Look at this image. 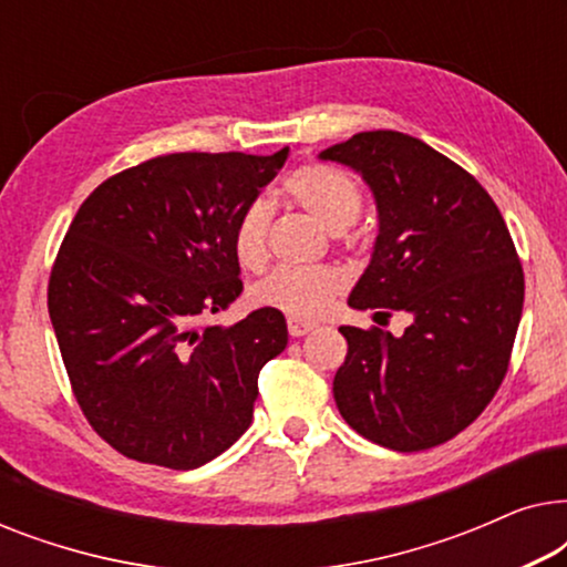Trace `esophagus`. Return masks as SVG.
Wrapping results in <instances>:
<instances>
[{
  "label": "esophagus",
  "mask_w": 567,
  "mask_h": 567,
  "mask_svg": "<svg viewBox=\"0 0 567 567\" xmlns=\"http://www.w3.org/2000/svg\"><path fill=\"white\" fill-rule=\"evenodd\" d=\"M289 336L291 338H301V336H307V332H312L315 330V322H307V320H297V317H289Z\"/></svg>",
  "instance_id": "obj_1"
}]
</instances>
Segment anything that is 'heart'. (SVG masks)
Instances as JSON below:
<instances>
[{
  "label": "heart",
  "instance_id": "heart-1",
  "mask_svg": "<svg viewBox=\"0 0 567 567\" xmlns=\"http://www.w3.org/2000/svg\"><path fill=\"white\" fill-rule=\"evenodd\" d=\"M284 196L307 212L312 219L332 231L338 239L348 237V227L359 219L361 190L343 169L309 162L293 169L284 181ZM268 229L270 208L262 200H252L239 212L231 227V247L239 266L260 270L268 260ZM346 278L338 268H278L260 284L252 286V301L258 307L276 309L297 320H317L332 307L343 291Z\"/></svg>",
  "mask_w": 567,
  "mask_h": 567
}]
</instances>
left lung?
<instances>
[{
	"mask_svg": "<svg viewBox=\"0 0 567 567\" xmlns=\"http://www.w3.org/2000/svg\"><path fill=\"white\" fill-rule=\"evenodd\" d=\"M320 157L361 173L379 212L374 255L348 305L413 315L402 338L340 328L336 405L355 433L394 452L446 444L508 371L524 307L511 231L483 185L421 138L363 131Z\"/></svg>",
	"mask_w": 567,
	"mask_h": 567,
	"instance_id": "left-lung-1",
	"label": "left lung"
}]
</instances>
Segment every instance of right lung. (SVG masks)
Masks as SVG:
<instances>
[{
    "mask_svg": "<svg viewBox=\"0 0 567 567\" xmlns=\"http://www.w3.org/2000/svg\"><path fill=\"white\" fill-rule=\"evenodd\" d=\"M286 157L162 154L100 183L69 224L53 332L76 405L128 460L196 470L250 429L260 369L289 343L284 315L198 322L243 293L231 227Z\"/></svg>",
    "mask_w": 567,
    "mask_h": 567,
    "instance_id": "right-lung-1",
    "label": "right lung"
}]
</instances>
